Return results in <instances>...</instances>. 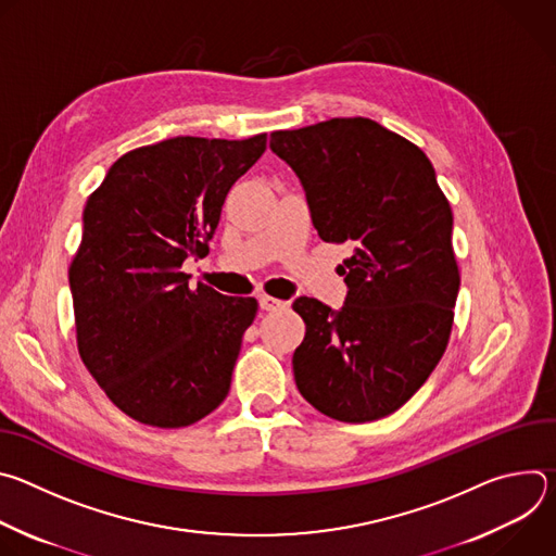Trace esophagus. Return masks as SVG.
<instances>
[{
  "mask_svg": "<svg viewBox=\"0 0 556 556\" xmlns=\"http://www.w3.org/2000/svg\"><path fill=\"white\" fill-rule=\"evenodd\" d=\"M260 305H262V309H283V307H288V301H283V299H277V296H270V294H262L260 296Z\"/></svg>",
  "mask_w": 556,
  "mask_h": 556,
  "instance_id": "obj_1",
  "label": "esophagus"
}]
</instances>
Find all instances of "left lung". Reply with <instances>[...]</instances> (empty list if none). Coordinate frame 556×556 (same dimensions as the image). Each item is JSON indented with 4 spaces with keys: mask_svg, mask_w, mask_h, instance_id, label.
I'll use <instances>...</instances> for the list:
<instances>
[{
    "mask_svg": "<svg viewBox=\"0 0 556 556\" xmlns=\"http://www.w3.org/2000/svg\"><path fill=\"white\" fill-rule=\"evenodd\" d=\"M299 176L324 242H354L339 266V312L299 296L294 350L303 399L328 418L371 422L401 409L440 363L459 290L453 211L425 151L371 118H330L270 134Z\"/></svg>",
    "mask_w": 556,
    "mask_h": 556,
    "instance_id": "obj_1",
    "label": "left lung"
}]
</instances>
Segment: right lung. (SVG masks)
<instances>
[{
  "label": "right lung",
  "instance_id": "1",
  "mask_svg": "<svg viewBox=\"0 0 556 556\" xmlns=\"http://www.w3.org/2000/svg\"><path fill=\"white\" fill-rule=\"evenodd\" d=\"M264 151L266 134L176 136L121 155L88 198L67 273L76 345L142 425L189 427L226 399L257 299L191 288L182 264L206 255L230 187Z\"/></svg>",
  "mask_w": 556,
  "mask_h": 556
}]
</instances>
